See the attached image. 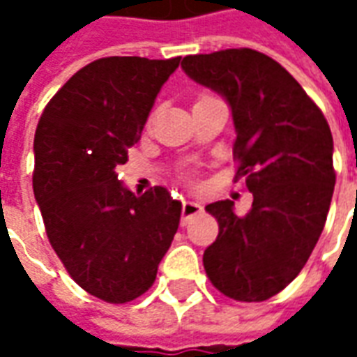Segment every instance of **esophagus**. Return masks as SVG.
I'll use <instances>...</instances> for the list:
<instances>
[{
	"instance_id": "1",
	"label": "esophagus",
	"mask_w": 357,
	"mask_h": 357,
	"mask_svg": "<svg viewBox=\"0 0 357 357\" xmlns=\"http://www.w3.org/2000/svg\"><path fill=\"white\" fill-rule=\"evenodd\" d=\"M202 210V204L197 201H183V206H181V220L187 222L189 218L197 216Z\"/></svg>"
}]
</instances>
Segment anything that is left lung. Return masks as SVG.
<instances>
[{"label": "left lung", "mask_w": 357, "mask_h": 357, "mask_svg": "<svg viewBox=\"0 0 357 357\" xmlns=\"http://www.w3.org/2000/svg\"><path fill=\"white\" fill-rule=\"evenodd\" d=\"M181 68L231 105L235 179L255 197L245 216L233 201L206 206L220 231L204 250V271L227 298L264 302L298 275L323 231L337 181L331 128L298 82L260 51L187 55Z\"/></svg>", "instance_id": "left-lung-1"}]
</instances>
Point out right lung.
<instances>
[{
    "label": "right lung",
    "mask_w": 357,
    "mask_h": 357,
    "mask_svg": "<svg viewBox=\"0 0 357 357\" xmlns=\"http://www.w3.org/2000/svg\"><path fill=\"white\" fill-rule=\"evenodd\" d=\"M181 57H102L45 105L32 183L51 247L82 289L109 304L147 292L178 231L181 202L166 187L137 197L116 178L162 84Z\"/></svg>",
    "instance_id": "1"
}]
</instances>
